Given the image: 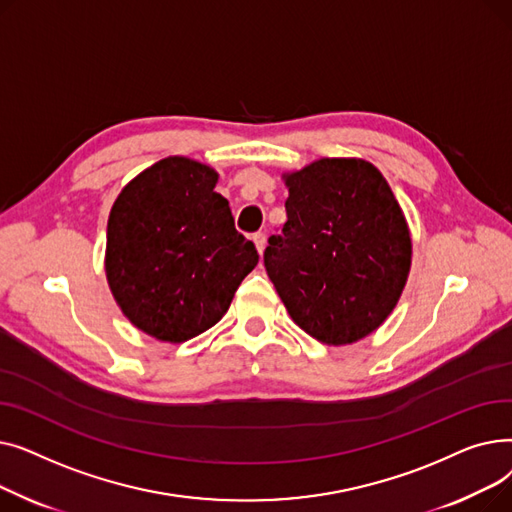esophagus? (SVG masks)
Instances as JSON below:
<instances>
[{
    "label": "esophagus",
    "instance_id": "obj_1",
    "mask_svg": "<svg viewBox=\"0 0 512 512\" xmlns=\"http://www.w3.org/2000/svg\"><path fill=\"white\" fill-rule=\"evenodd\" d=\"M265 240H267V238H265V232L259 230V232L253 234V242H255V247H257V251H259V255H261L263 249H265Z\"/></svg>",
    "mask_w": 512,
    "mask_h": 512
}]
</instances>
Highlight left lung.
<instances>
[{
	"instance_id": "obj_1",
	"label": "left lung",
	"mask_w": 512,
	"mask_h": 512,
	"mask_svg": "<svg viewBox=\"0 0 512 512\" xmlns=\"http://www.w3.org/2000/svg\"><path fill=\"white\" fill-rule=\"evenodd\" d=\"M286 224L263 263L290 317L326 344L384 324L411 267V236L386 178L363 159H319L286 176Z\"/></svg>"
}]
</instances>
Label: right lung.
I'll list each match as a JSON object with an SVG mask.
<instances>
[{
	"label": "right lung",
	"instance_id": "obj_1",
	"mask_svg": "<svg viewBox=\"0 0 512 512\" xmlns=\"http://www.w3.org/2000/svg\"><path fill=\"white\" fill-rule=\"evenodd\" d=\"M215 182L199 161L166 157L112 207L107 282L132 324L159 340L184 342L218 324L259 261Z\"/></svg>",
	"mask_w": 512,
	"mask_h": 512
}]
</instances>
